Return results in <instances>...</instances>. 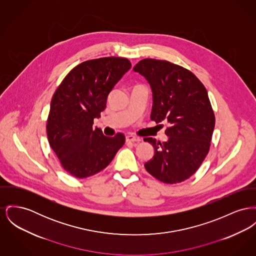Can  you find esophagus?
Here are the masks:
<instances>
[{
	"mask_svg": "<svg viewBox=\"0 0 256 256\" xmlns=\"http://www.w3.org/2000/svg\"><path fill=\"white\" fill-rule=\"evenodd\" d=\"M126 139L128 142H139V141H141V139L139 137L134 136H126Z\"/></svg>",
	"mask_w": 256,
	"mask_h": 256,
	"instance_id": "obj_1",
	"label": "esophagus"
}]
</instances>
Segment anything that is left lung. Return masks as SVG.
<instances>
[{
  "label": "left lung",
  "mask_w": 256,
  "mask_h": 256,
  "mask_svg": "<svg viewBox=\"0 0 256 256\" xmlns=\"http://www.w3.org/2000/svg\"><path fill=\"white\" fill-rule=\"evenodd\" d=\"M134 70L150 83V120L169 122L166 142L144 138L154 148L144 166L162 182H184L196 173L210 150L216 118L207 90L190 70L168 60L143 59Z\"/></svg>",
  "instance_id": "1"
}]
</instances>
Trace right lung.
<instances>
[{
    "mask_svg": "<svg viewBox=\"0 0 256 256\" xmlns=\"http://www.w3.org/2000/svg\"><path fill=\"white\" fill-rule=\"evenodd\" d=\"M132 66L130 60L104 57L74 68L55 90L46 122L51 149L76 178L92 176L108 166L126 141L124 134L104 136L92 128L106 108L109 92Z\"/></svg>",
    "mask_w": 256,
    "mask_h": 256,
    "instance_id": "obj_1",
    "label": "right lung"
}]
</instances>
